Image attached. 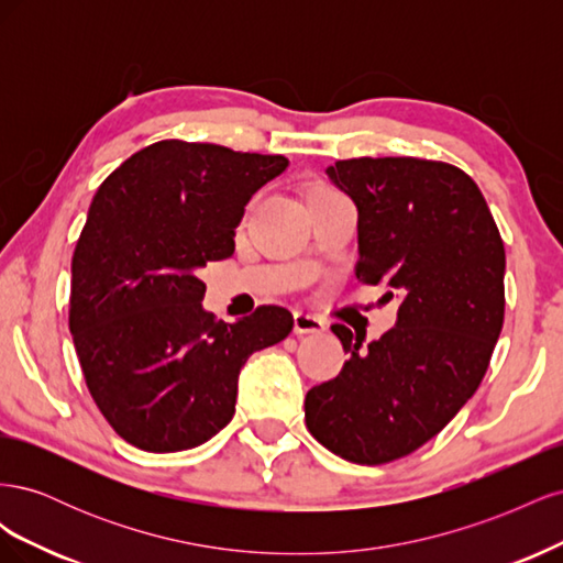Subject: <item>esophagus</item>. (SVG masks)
Returning a JSON list of instances; mask_svg holds the SVG:
<instances>
[{
  "label": "esophagus",
  "instance_id": "obj_1",
  "mask_svg": "<svg viewBox=\"0 0 563 563\" xmlns=\"http://www.w3.org/2000/svg\"><path fill=\"white\" fill-rule=\"evenodd\" d=\"M323 329H327V321L314 317V314H308V312H296L294 314V331L298 335H302V333H321Z\"/></svg>",
  "mask_w": 563,
  "mask_h": 563
}]
</instances>
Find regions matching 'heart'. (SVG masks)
Instances as JSON below:
<instances>
[{"label": "heart", "mask_w": 563, "mask_h": 563, "mask_svg": "<svg viewBox=\"0 0 563 563\" xmlns=\"http://www.w3.org/2000/svg\"><path fill=\"white\" fill-rule=\"evenodd\" d=\"M327 192H329V190H317V192H312V197H314V195H327Z\"/></svg>", "instance_id": "heart-1"}]
</instances>
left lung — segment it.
Listing matches in <instances>:
<instances>
[{
    "instance_id": "obj_1",
    "label": "left lung",
    "mask_w": 563,
    "mask_h": 563,
    "mask_svg": "<svg viewBox=\"0 0 563 563\" xmlns=\"http://www.w3.org/2000/svg\"><path fill=\"white\" fill-rule=\"evenodd\" d=\"M356 207V279L399 298L397 323L364 345L343 323V371L305 397L331 453L383 465L420 449L467 404L505 319V246L476 183L446 162L360 157L327 168Z\"/></svg>"
}]
</instances>
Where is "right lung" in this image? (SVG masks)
<instances>
[{"mask_svg": "<svg viewBox=\"0 0 563 563\" xmlns=\"http://www.w3.org/2000/svg\"><path fill=\"white\" fill-rule=\"evenodd\" d=\"M286 166L282 155L159 141L98 187L73 255L70 333L96 406L129 444L174 453L209 441L234 416L249 356L291 333L277 305L216 321L199 279L234 253L249 199Z\"/></svg>", "mask_w": 563, "mask_h": 563, "instance_id": "add662e5", "label": "right lung"}]
</instances>
